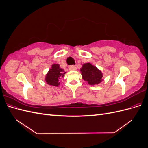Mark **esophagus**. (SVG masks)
Masks as SVG:
<instances>
[{"label":"esophagus","mask_w":148,"mask_h":148,"mask_svg":"<svg viewBox=\"0 0 148 148\" xmlns=\"http://www.w3.org/2000/svg\"><path fill=\"white\" fill-rule=\"evenodd\" d=\"M69 70H71V71H75V70H77V67H76V66H74V65H71V66H70L69 67Z\"/></svg>","instance_id":"34e87169"}]
</instances>
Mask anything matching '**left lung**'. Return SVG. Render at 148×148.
I'll return each mask as SVG.
<instances>
[{"label": "left lung", "instance_id": "1", "mask_svg": "<svg viewBox=\"0 0 148 148\" xmlns=\"http://www.w3.org/2000/svg\"><path fill=\"white\" fill-rule=\"evenodd\" d=\"M82 78L89 84L95 85L103 81V73L101 70L91 63L83 64L80 69Z\"/></svg>", "mask_w": 148, "mask_h": 148}]
</instances>
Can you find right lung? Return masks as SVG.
<instances>
[{
	"mask_svg": "<svg viewBox=\"0 0 148 148\" xmlns=\"http://www.w3.org/2000/svg\"><path fill=\"white\" fill-rule=\"evenodd\" d=\"M66 73L63 69L60 68L59 64H53L46 73L44 80L50 86L57 87L60 84V79L64 78Z\"/></svg>",
	"mask_w": 148,
	"mask_h": 148,
	"instance_id": "right-lung-1",
	"label": "right lung"
}]
</instances>
